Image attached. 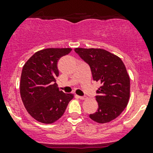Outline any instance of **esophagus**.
Here are the masks:
<instances>
[{"instance_id": "34e87169", "label": "esophagus", "mask_w": 153, "mask_h": 153, "mask_svg": "<svg viewBox=\"0 0 153 153\" xmlns=\"http://www.w3.org/2000/svg\"><path fill=\"white\" fill-rule=\"evenodd\" d=\"M78 98L82 100H86V99H87V97H86V96H83V97H79V96H78Z\"/></svg>"}]
</instances>
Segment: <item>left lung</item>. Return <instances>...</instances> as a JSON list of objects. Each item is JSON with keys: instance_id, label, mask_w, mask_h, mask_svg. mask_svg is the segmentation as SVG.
<instances>
[{"instance_id": "8db88e82", "label": "left lung", "mask_w": 153, "mask_h": 153, "mask_svg": "<svg viewBox=\"0 0 153 153\" xmlns=\"http://www.w3.org/2000/svg\"><path fill=\"white\" fill-rule=\"evenodd\" d=\"M75 52L90 65L93 80L100 82L96 100L98 109L90 118L106 123L118 117L126 107L130 96V79L123 60L99 48H75Z\"/></svg>"}]
</instances>
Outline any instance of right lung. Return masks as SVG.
Segmentation results:
<instances>
[{
    "instance_id": "obj_1",
    "label": "right lung",
    "mask_w": 153,
    "mask_h": 153,
    "mask_svg": "<svg viewBox=\"0 0 153 153\" xmlns=\"http://www.w3.org/2000/svg\"><path fill=\"white\" fill-rule=\"evenodd\" d=\"M71 48H47L36 52L24 65L20 82L21 100L31 117L38 122L53 123L62 117L73 98L60 91L56 83L57 62Z\"/></svg>"
}]
</instances>
